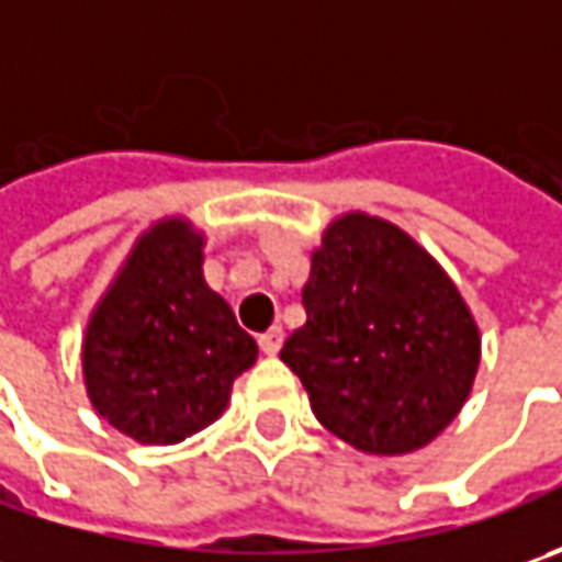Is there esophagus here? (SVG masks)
Here are the masks:
<instances>
[{
  "instance_id": "obj_1",
  "label": "esophagus",
  "mask_w": 562,
  "mask_h": 562,
  "mask_svg": "<svg viewBox=\"0 0 562 562\" xmlns=\"http://www.w3.org/2000/svg\"><path fill=\"white\" fill-rule=\"evenodd\" d=\"M281 344H284V331L281 328H269L266 335H259V347H262L266 357H274L281 350Z\"/></svg>"
}]
</instances>
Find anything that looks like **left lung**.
<instances>
[{
    "mask_svg": "<svg viewBox=\"0 0 562 562\" xmlns=\"http://www.w3.org/2000/svg\"><path fill=\"white\" fill-rule=\"evenodd\" d=\"M306 325L281 359L315 419L362 453L397 457L438 438L479 369V328L453 281L397 225L340 215L313 252Z\"/></svg>",
    "mask_w": 562,
    "mask_h": 562,
    "instance_id": "left-lung-1",
    "label": "left lung"
}]
</instances>
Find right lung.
I'll return each instance as SVG.
<instances>
[{
    "instance_id": "right-lung-1",
    "label": "right lung",
    "mask_w": 562,
    "mask_h": 562,
    "mask_svg": "<svg viewBox=\"0 0 562 562\" xmlns=\"http://www.w3.org/2000/svg\"><path fill=\"white\" fill-rule=\"evenodd\" d=\"M256 340L203 281V237L149 227L87 325L83 378L97 413L140 443H178L222 416Z\"/></svg>"
}]
</instances>
